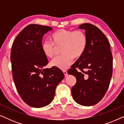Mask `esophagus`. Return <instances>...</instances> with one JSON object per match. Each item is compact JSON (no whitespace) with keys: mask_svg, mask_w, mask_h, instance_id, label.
Wrapping results in <instances>:
<instances>
[{"mask_svg":"<svg viewBox=\"0 0 124 124\" xmlns=\"http://www.w3.org/2000/svg\"><path fill=\"white\" fill-rule=\"evenodd\" d=\"M63 73L64 74V76H67L68 75L67 72L66 70H63Z\"/></svg>","mask_w":124,"mask_h":124,"instance_id":"1","label":"esophagus"}]
</instances>
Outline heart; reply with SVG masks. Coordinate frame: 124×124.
I'll return each mask as SVG.
<instances>
[{"label": "heart", "mask_w": 124, "mask_h": 124, "mask_svg": "<svg viewBox=\"0 0 124 124\" xmlns=\"http://www.w3.org/2000/svg\"><path fill=\"white\" fill-rule=\"evenodd\" d=\"M51 40L52 42H42L40 48L46 57L52 58L56 47H62L61 54L62 55L56 57L51 62L52 66L62 70L68 68L73 58L77 59L82 56L87 44V36L81 30L60 29L52 34Z\"/></svg>", "instance_id": "b5f03b06"}]
</instances>
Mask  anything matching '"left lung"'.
<instances>
[{
    "mask_svg": "<svg viewBox=\"0 0 124 124\" xmlns=\"http://www.w3.org/2000/svg\"><path fill=\"white\" fill-rule=\"evenodd\" d=\"M87 38L86 50L68 73L76 77L72 87L74 101L91 106L102 99L109 87L113 72V57L109 42L102 31L91 23L80 25Z\"/></svg>",
    "mask_w": 124,
    "mask_h": 124,
    "instance_id": "1",
    "label": "left lung"
}]
</instances>
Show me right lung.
Returning a JSON list of instances; mask_svg holds the SVG:
<instances>
[{"instance_id":"1","label":"right lung","mask_w":124,"mask_h":124,"mask_svg":"<svg viewBox=\"0 0 124 124\" xmlns=\"http://www.w3.org/2000/svg\"><path fill=\"white\" fill-rule=\"evenodd\" d=\"M52 30L48 26L29 25L18 34L12 47L11 67L16 88L23 101L33 107L50 104L56 87L64 77L56 67L45 68L48 61L40 48L42 37Z\"/></svg>"}]
</instances>
